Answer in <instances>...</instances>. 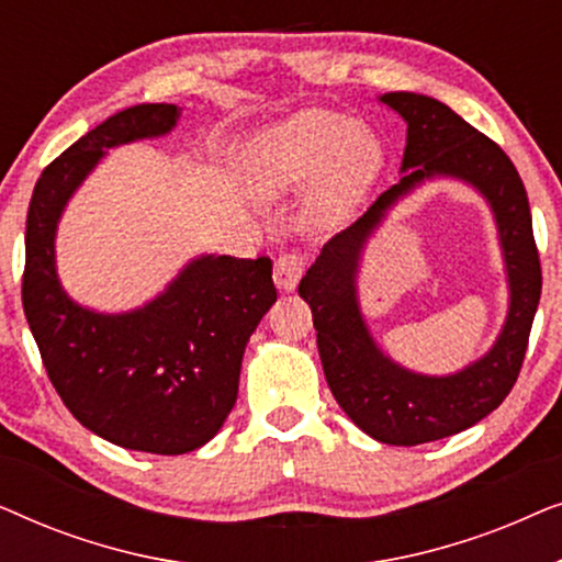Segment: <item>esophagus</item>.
Here are the masks:
<instances>
[{
    "mask_svg": "<svg viewBox=\"0 0 562 562\" xmlns=\"http://www.w3.org/2000/svg\"><path fill=\"white\" fill-rule=\"evenodd\" d=\"M304 273V258L302 252L291 250V252H281L273 263V281L281 291H294L299 279Z\"/></svg>",
    "mask_w": 562,
    "mask_h": 562,
    "instance_id": "1",
    "label": "esophagus"
}]
</instances>
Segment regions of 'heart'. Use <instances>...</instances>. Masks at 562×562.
<instances>
[{
  "label": "heart",
  "mask_w": 562,
  "mask_h": 562,
  "mask_svg": "<svg viewBox=\"0 0 562 562\" xmlns=\"http://www.w3.org/2000/svg\"><path fill=\"white\" fill-rule=\"evenodd\" d=\"M381 160L373 133L337 112L310 110L268 133L250 164L256 194L276 199L317 181L310 217L327 222L356 202Z\"/></svg>",
  "instance_id": "obj_1"
}]
</instances>
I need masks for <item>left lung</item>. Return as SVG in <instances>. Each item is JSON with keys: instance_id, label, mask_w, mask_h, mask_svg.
Returning <instances> with one entry per match:
<instances>
[{"instance_id": "left-lung-1", "label": "left lung", "mask_w": 562, "mask_h": 562, "mask_svg": "<svg viewBox=\"0 0 562 562\" xmlns=\"http://www.w3.org/2000/svg\"><path fill=\"white\" fill-rule=\"evenodd\" d=\"M379 99L406 122L402 179L322 248L299 296L312 306L322 368L342 412L373 440L412 448L463 432L509 396L540 304L542 271L527 191L509 156L432 97L391 91ZM432 178L463 180L487 199L510 281V312L497 342L448 376L394 364L374 345L357 302V271L370 235L404 195Z\"/></svg>"}]
</instances>
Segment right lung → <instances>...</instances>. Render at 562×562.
I'll list each match as a JSON object with an SVG mask.
<instances>
[{
	"label": "right lung",
	"instance_id": "obj_1",
	"mask_svg": "<svg viewBox=\"0 0 562 562\" xmlns=\"http://www.w3.org/2000/svg\"><path fill=\"white\" fill-rule=\"evenodd\" d=\"M176 104L127 106L89 130L35 183L22 306L48 379L91 432L127 450L181 456L233 412L243 352L276 302L271 258L199 256L148 304L104 314L66 294L56 233L68 199L106 150L168 135Z\"/></svg>",
	"mask_w": 562,
	"mask_h": 562
}]
</instances>
